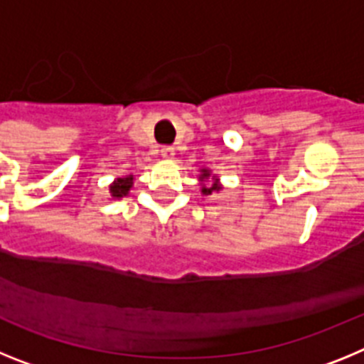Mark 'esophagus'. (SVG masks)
I'll return each instance as SVG.
<instances>
[{
	"label": "esophagus",
	"instance_id": "1",
	"mask_svg": "<svg viewBox=\"0 0 364 364\" xmlns=\"http://www.w3.org/2000/svg\"><path fill=\"white\" fill-rule=\"evenodd\" d=\"M162 156L167 160H171L175 156V147H164L162 149Z\"/></svg>",
	"mask_w": 364,
	"mask_h": 364
}]
</instances>
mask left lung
<instances>
[{
    "label": "left lung",
    "instance_id": "left-lung-1",
    "mask_svg": "<svg viewBox=\"0 0 364 364\" xmlns=\"http://www.w3.org/2000/svg\"><path fill=\"white\" fill-rule=\"evenodd\" d=\"M208 176H210V171H208V169H202V175H200L202 182H204V180L208 178ZM213 191H220V186H218V184L202 186V193H204V195H211V193H213Z\"/></svg>",
    "mask_w": 364,
    "mask_h": 364
}]
</instances>
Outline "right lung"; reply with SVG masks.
Returning <instances> with one entry per match:
<instances>
[{"label": "right lung", "mask_w": 364, "mask_h": 364, "mask_svg": "<svg viewBox=\"0 0 364 364\" xmlns=\"http://www.w3.org/2000/svg\"><path fill=\"white\" fill-rule=\"evenodd\" d=\"M131 186H133V176H125V178H118L114 180L111 184V193H112V197H125L127 193H129Z\"/></svg>", "instance_id": "obj_1"}]
</instances>
